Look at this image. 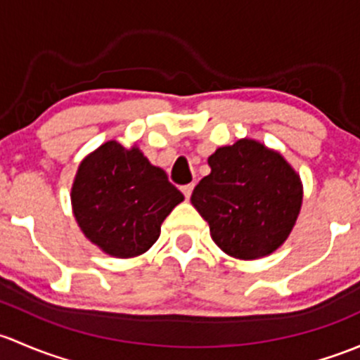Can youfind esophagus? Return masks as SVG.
<instances>
[{
	"label": "esophagus",
	"mask_w": 360,
	"mask_h": 360,
	"mask_svg": "<svg viewBox=\"0 0 360 360\" xmlns=\"http://www.w3.org/2000/svg\"><path fill=\"white\" fill-rule=\"evenodd\" d=\"M192 191H194V184H187V185H184V187H181V192H184L185 199L191 198Z\"/></svg>",
	"instance_id": "esophagus-1"
}]
</instances>
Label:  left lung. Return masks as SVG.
I'll list each match as a JSON object with an SVG mask.
<instances>
[{"label":"left lung","mask_w":360,"mask_h":360,"mask_svg":"<svg viewBox=\"0 0 360 360\" xmlns=\"http://www.w3.org/2000/svg\"><path fill=\"white\" fill-rule=\"evenodd\" d=\"M211 173L191 202L210 225L211 239L229 257L257 260L291 234L303 201L298 173L277 150L237 140L207 158Z\"/></svg>","instance_id":"left-lung-1"}]
</instances>
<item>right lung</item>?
Here are the masks:
<instances>
[{
	"label": "right lung",
	"instance_id": "obj_1",
	"mask_svg": "<svg viewBox=\"0 0 360 360\" xmlns=\"http://www.w3.org/2000/svg\"><path fill=\"white\" fill-rule=\"evenodd\" d=\"M184 194L139 147L109 140L77 168L70 202L77 225L103 253L131 258L146 253L161 224Z\"/></svg>",
	"mask_w": 360,
	"mask_h": 360
}]
</instances>
